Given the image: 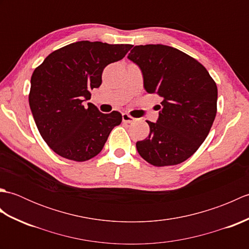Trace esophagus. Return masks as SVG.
Listing matches in <instances>:
<instances>
[{
  "mask_svg": "<svg viewBox=\"0 0 249 249\" xmlns=\"http://www.w3.org/2000/svg\"><path fill=\"white\" fill-rule=\"evenodd\" d=\"M136 119L133 118V116L129 115L128 113H123L122 114V121H123V123H133Z\"/></svg>",
  "mask_w": 249,
  "mask_h": 249,
  "instance_id": "esophagus-1",
  "label": "esophagus"
}]
</instances>
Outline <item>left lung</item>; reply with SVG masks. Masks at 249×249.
<instances>
[{"mask_svg":"<svg viewBox=\"0 0 249 249\" xmlns=\"http://www.w3.org/2000/svg\"><path fill=\"white\" fill-rule=\"evenodd\" d=\"M128 59L140 67L143 86L162 97L150 135L136 143L140 156L156 167L181 163L208 137L217 112V87L206 68L165 45L135 46Z\"/></svg>","mask_w":249,"mask_h":249,"instance_id":"obj_1","label":"left lung"}]
</instances>
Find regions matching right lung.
I'll return each mask as SVG.
<instances>
[{"label": "right lung", "mask_w": 249, "mask_h": 249, "mask_svg": "<svg viewBox=\"0 0 249 249\" xmlns=\"http://www.w3.org/2000/svg\"><path fill=\"white\" fill-rule=\"evenodd\" d=\"M131 47L77 41L53 51L35 68L30 108L40 136L57 155L75 161L91 160L121 124L118 111L105 114L83 102L100 87L104 68L123 59Z\"/></svg>", "instance_id": "add662e5"}]
</instances>
